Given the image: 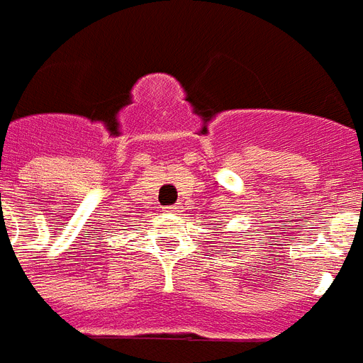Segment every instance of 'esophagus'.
<instances>
[{
	"instance_id": "obj_1",
	"label": "esophagus",
	"mask_w": 363,
	"mask_h": 363,
	"mask_svg": "<svg viewBox=\"0 0 363 363\" xmlns=\"http://www.w3.org/2000/svg\"><path fill=\"white\" fill-rule=\"evenodd\" d=\"M181 206L179 203H174V206H167V208H163V211L165 213H181Z\"/></svg>"
}]
</instances>
